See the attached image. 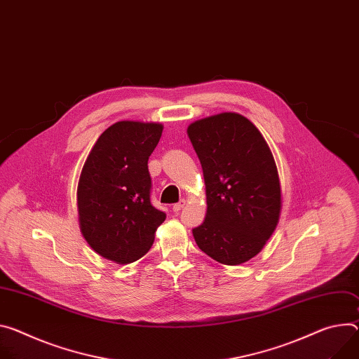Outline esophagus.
Segmentation results:
<instances>
[{
	"mask_svg": "<svg viewBox=\"0 0 359 359\" xmlns=\"http://www.w3.org/2000/svg\"><path fill=\"white\" fill-rule=\"evenodd\" d=\"M184 205H186V202L184 201H182V202H179V203H176V205H173V212H180L183 208H184Z\"/></svg>",
	"mask_w": 359,
	"mask_h": 359,
	"instance_id": "obj_1",
	"label": "esophagus"
}]
</instances>
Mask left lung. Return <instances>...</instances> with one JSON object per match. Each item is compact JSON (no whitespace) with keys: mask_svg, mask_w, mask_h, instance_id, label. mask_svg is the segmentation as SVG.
Returning a JSON list of instances; mask_svg holds the SVG:
<instances>
[{"mask_svg":"<svg viewBox=\"0 0 359 359\" xmlns=\"http://www.w3.org/2000/svg\"><path fill=\"white\" fill-rule=\"evenodd\" d=\"M187 136L205 177L208 210L193 236L216 262L236 266L275 232L282 194L273 154L256 126L238 113L193 121Z\"/></svg>","mask_w":359,"mask_h":359,"instance_id":"obj_1","label":"left lung"}]
</instances>
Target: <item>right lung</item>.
I'll return each instance as SVG.
<instances>
[{
    "mask_svg": "<svg viewBox=\"0 0 359 359\" xmlns=\"http://www.w3.org/2000/svg\"><path fill=\"white\" fill-rule=\"evenodd\" d=\"M161 132L160 123H114L97 139L80 175V231L95 253L118 265L144 256L166 219L150 202L147 168Z\"/></svg>",
    "mask_w": 359,
    "mask_h": 359,
    "instance_id": "obj_1",
    "label": "right lung"
}]
</instances>
